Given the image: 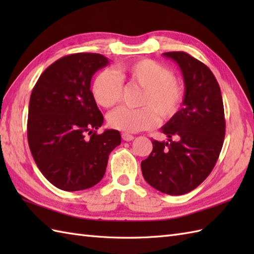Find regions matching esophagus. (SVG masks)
<instances>
[{"label":"esophagus","instance_id":"obj_1","mask_svg":"<svg viewBox=\"0 0 254 254\" xmlns=\"http://www.w3.org/2000/svg\"><path fill=\"white\" fill-rule=\"evenodd\" d=\"M122 138L127 142H131L134 139V136L131 135V134H128V133H122Z\"/></svg>","mask_w":254,"mask_h":254}]
</instances>
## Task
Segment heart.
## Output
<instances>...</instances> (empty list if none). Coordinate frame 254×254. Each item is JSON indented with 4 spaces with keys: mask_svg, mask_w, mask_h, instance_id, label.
<instances>
[{
    "mask_svg": "<svg viewBox=\"0 0 254 254\" xmlns=\"http://www.w3.org/2000/svg\"><path fill=\"white\" fill-rule=\"evenodd\" d=\"M117 73L104 69L96 75L91 83L95 101L104 108L118 104L122 96V79H127L144 88L139 99L143 107L136 109L119 107L111 111L108 115V123L113 128L128 133L148 130L157 126L159 116L170 119L179 110L185 97V86L163 64L143 59L123 64Z\"/></svg>",
    "mask_w": 254,
    "mask_h": 254,
    "instance_id": "obj_1",
    "label": "heart"
}]
</instances>
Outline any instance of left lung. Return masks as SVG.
<instances>
[{"label": "left lung", "mask_w": 254, "mask_h": 254, "mask_svg": "<svg viewBox=\"0 0 254 254\" xmlns=\"http://www.w3.org/2000/svg\"><path fill=\"white\" fill-rule=\"evenodd\" d=\"M179 65L185 82L182 108L161 127L168 141L153 139L142 161L144 179L169 195H182L206 179L219 157L225 137L222 93L212 71L186 52H166Z\"/></svg>", "instance_id": "1"}]
</instances>
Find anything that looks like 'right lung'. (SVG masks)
Segmentation results:
<instances>
[{
    "instance_id": "1",
    "label": "right lung",
    "mask_w": 254,
    "mask_h": 254,
    "mask_svg": "<svg viewBox=\"0 0 254 254\" xmlns=\"http://www.w3.org/2000/svg\"><path fill=\"white\" fill-rule=\"evenodd\" d=\"M108 64L98 53L63 57L45 69L32 89L29 148L41 174L61 190L80 191L97 185L110 153L121 144L117 130L96 133L104 117L91 95L90 80Z\"/></svg>"
}]
</instances>
